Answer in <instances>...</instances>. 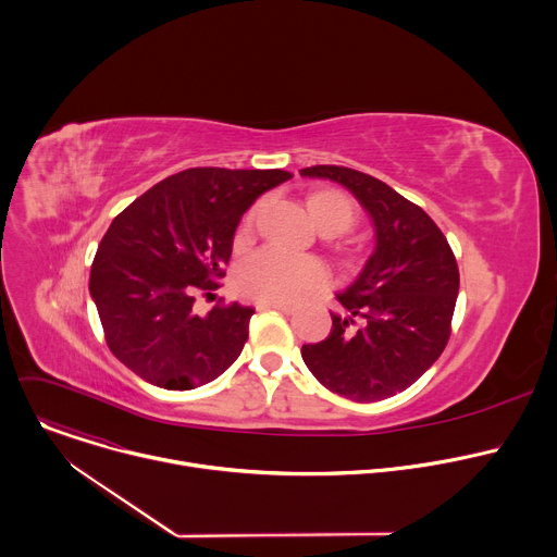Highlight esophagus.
<instances>
[{
	"instance_id": "esophagus-1",
	"label": "esophagus",
	"mask_w": 557,
	"mask_h": 557,
	"mask_svg": "<svg viewBox=\"0 0 557 557\" xmlns=\"http://www.w3.org/2000/svg\"><path fill=\"white\" fill-rule=\"evenodd\" d=\"M256 308H258V310H271V308H275V310H282V312H286V314H293V312L297 310V306L286 304V301H258Z\"/></svg>"
}]
</instances>
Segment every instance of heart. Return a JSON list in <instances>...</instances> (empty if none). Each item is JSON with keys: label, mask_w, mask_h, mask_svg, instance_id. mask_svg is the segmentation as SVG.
Listing matches in <instances>:
<instances>
[{"label": "heart", "mask_w": 557, "mask_h": 557, "mask_svg": "<svg viewBox=\"0 0 557 557\" xmlns=\"http://www.w3.org/2000/svg\"><path fill=\"white\" fill-rule=\"evenodd\" d=\"M308 213L324 235L346 233L357 218L352 200L339 189H314L308 194ZM256 209H251L240 228H237L235 243L245 245L253 233ZM337 253L352 258V251L344 245H335ZM331 280L326 264L312 256H288L277 249H264L249 258L237 271V288L249 299L258 301H297L310 293L322 290Z\"/></svg>", "instance_id": "obj_1"}]
</instances>
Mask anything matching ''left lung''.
I'll use <instances>...</instances> for the list:
<instances>
[{"label":"left lung","instance_id":"8db88e82","mask_svg":"<svg viewBox=\"0 0 557 557\" xmlns=\"http://www.w3.org/2000/svg\"><path fill=\"white\" fill-rule=\"evenodd\" d=\"M301 176L342 183L374 222L376 247L359 280L337 295L346 317L301 359L324 387L374 404L410 387L445 350L458 297V264L436 222L383 181L337 165Z\"/></svg>","mask_w":557,"mask_h":557}]
</instances>
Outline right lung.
Masks as SVG:
<instances>
[{
    "mask_svg": "<svg viewBox=\"0 0 557 557\" xmlns=\"http://www.w3.org/2000/svg\"><path fill=\"white\" fill-rule=\"evenodd\" d=\"M290 176L191 168L153 185L112 220L92 262L90 295L121 363L151 385L194 389L240 357L256 310L218 301L200 317L196 295L220 286L243 213Z\"/></svg>",
    "mask_w": 557,
    "mask_h": 557,
    "instance_id": "obj_1",
    "label": "right lung"
}]
</instances>
